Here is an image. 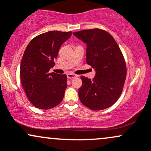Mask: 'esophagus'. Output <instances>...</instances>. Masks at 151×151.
Wrapping results in <instances>:
<instances>
[{
    "mask_svg": "<svg viewBox=\"0 0 151 151\" xmlns=\"http://www.w3.org/2000/svg\"><path fill=\"white\" fill-rule=\"evenodd\" d=\"M67 76L68 79H72V78H75L77 77V75H76V74H72V73H68L67 74Z\"/></svg>",
    "mask_w": 151,
    "mask_h": 151,
    "instance_id": "obj_1",
    "label": "esophagus"
}]
</instances>
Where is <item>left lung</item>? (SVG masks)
<instances>
[{"label":"left lung","instance_id":"obj_1","mask_svg":"<svg viewBox=\"0 0 151 151\" xmlns=\"http://www.w3.org/2000/svg\"><path fill=\"white\" fill-rule=\"evenodd\" d=\"M73 35L86 44V63L96 70L92 80L81 76L79 99L93 111L111 106L120 97L126 78V62L117 42L108 32L99 28Z\"/></svg>","mask_w":151,"mask_h":151}]
</instances>
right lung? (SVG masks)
<instances>
[{
	"instance_id": "add662e5",
	"label": "right lung",
	"mask_w": 151,
	"mask_h": 151,
	"mask_svg": "<svg viewBox=\"0 0 151 151\" xmlns=\"http://www.w3.org/2000/svg\"><path fill=\"white\" fill-rule=\"evenodd\" d=\"M72 32L49 31L36 36L27 46L20 63L21 84L36 108L50 109L61 103L67 88V75L49 71L55 66L62 43Z\"/></svg>"
}]
</instances>
